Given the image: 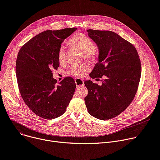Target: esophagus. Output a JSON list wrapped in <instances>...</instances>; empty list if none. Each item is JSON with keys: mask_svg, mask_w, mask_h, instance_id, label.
I'll return each mask as SVG.
<instances>
[{"mask_svg": "<svg viewBox=\"0 0 160 160\" xmlns=\"http://www.w3.org/2000/svg\"><path fill=\"white\" fill-rule=\"evenodd\" d=\"M75 83H76L77 88H78L84 85L83 81L82 80H81V79H79V78H76L75 79Z\"/></svg>", "mask_w": 160, "mask_h": 160, "instance_id": "obj_1", "label": "esophagus"}]
</instances>
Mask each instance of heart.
Here are the masks:
<instances>
[{
	"label": "heart",
	"mask_w": 160,
	"mask_h": 160,
	"mask_svg": "<svg viewBox=\"0 0 160 160\" xmlns=\"http://www.w3.org/2000/svg\"><path fill=\"white\" fill-rule=\"evenodd\" d=\"M68 42L70 46L77 48L83 52V57L85 59L90 61H94L97 59L99 55L98 47L94 44L92 40L88 36L78 32L71 37ZM57 57L58 60L61 63L64 61L66 58V50L64 46H60L58 49ZM89 66L81 64L71 67L68 69V72L71 75L81 77L86 72L89 71Z\"/></svg>",
	"instance_id": "obj_1"
}]
</instances>
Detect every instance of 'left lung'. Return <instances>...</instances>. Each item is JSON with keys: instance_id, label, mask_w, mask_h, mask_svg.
Masks as SVG:
<instances>
[{"instance_id": "left-lung-1", "label": "left lung", "mask_w": 160, "mask_h": 160, "mask_svg": "<svg viewBox=\"0 0 160 160\" xmlns=\"http://www.w3.org/2000/svg\"><path fill=\"white\" fill-rule=\"evenodd\" d=\"M99 49L98 62L90 73L92 78L106 79L98 85L84 82L88 89L85 105L93 117L108 120L119 115L132 102L141 77V64L135 47L109 31H87Z\"/></svg>"}]
</instances>
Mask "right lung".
Wrapping results in <instances>:
<instances>
[{"mask_svg":"<svg viewBox=\"0 0 160 160\" xmlns=\"http://www.w3.org/2000/svg\"><path fill=\"white\" fill-rule=\"evenodd\" d=\"M77 29L45 31L27 41L18 52L16 75L20 94L27 107L41 118L62 115L74 94V80L68 77L58 83L52 70L59 66L58 49Z\"/></svg>","mask_w":160,"mask_h":160,"instance_id":"add662e5","label":"right lung"}]
</instances>
